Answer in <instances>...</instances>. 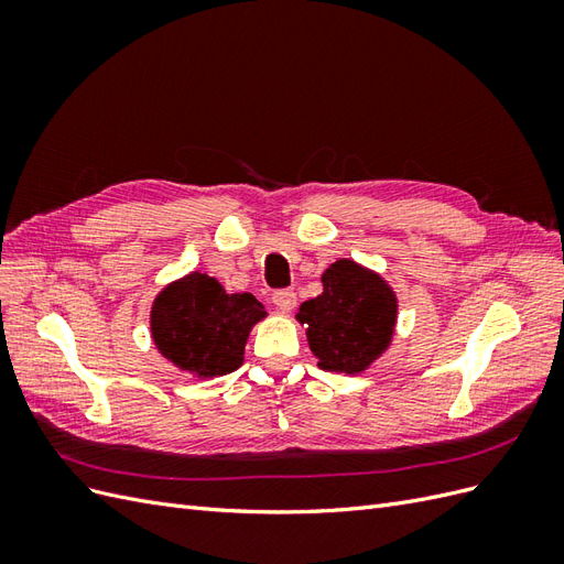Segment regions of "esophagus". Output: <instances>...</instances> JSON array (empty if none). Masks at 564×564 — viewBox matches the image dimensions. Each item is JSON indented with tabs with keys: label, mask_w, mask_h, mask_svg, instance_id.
<instances>
[{
	"label": "esophagus",
	"mask_w": 564,
	"mask_h": 564,
	"mask_svg": "<svg viewBox=\"0 0 564 564\" xmlns=\"http://www.w3.org/2000/svg\"><path fill=\"white\" fill-rule=\"evenodd\" d=\"M272 303H275L282 313H292L296 305V294L292 289H280V292L272 294Z\"/></svg>",
	"instance_id": "1"
}]
</instances>
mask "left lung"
Masks as SVG:
<instances>
[{
  "instance_id": "8db88e82",
  "label": "left lung",
  "mask_w": 564,
  "mask_h": 564,
  "mask_svg": "<svg viewBox=\"0 0 564 564\" xmlns=\"http://www.w3.org/2000/svg\"><path fill=\"white\" fill-rule=\"evenodd\" d=\"M324 292L301 303L296 319L308 324L317 367L360 373L390 346L398 319L395 292L355 261L340 259L322 275Z\"/></svg>"
}]
</instances>
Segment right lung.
<instances>
[{
    "mask_svg": "<svg viewBox=\"0 0 564 564\" xmlns=\"http://www.w3.org/2000/svg\"><path fill=\"white\" fill-rule=\"evenodd\" d=\"M263 317L265 308L251 294H226L218 280L191 272L162 289L150 329L169 362L212 379L242 365L249 332Z\"/></svg>",
    "mask_w": 564,
    "mask_h": 564,
    "instance_id": "add662e5",
    "label": "right lung"
}]
</instances>
